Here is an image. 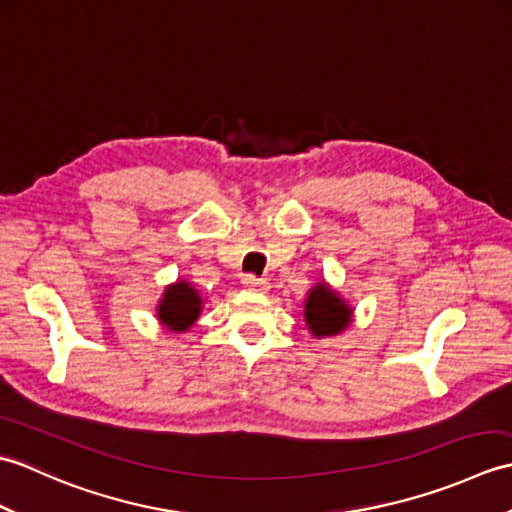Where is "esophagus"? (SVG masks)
I'll return each mask as SVG.
<instances>
[{
  "mask_svg": "<svg viewBox=\"0 0 512 512\" xmlns=\"http://www.w3.org/2000/svg\"><path fill=\"white\" fill-rule=\"evenodd\" d=\"M242 284L250 292H266L268 290V281L266 279H257L255 275H244Z\"/></svg>",
  "mask_w": 512,
  "mask_h": 512,
  "instance_id": "1",
  "label": "esophagus"
}]
</instances>
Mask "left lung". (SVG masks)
<instances>
[{
	"label": "left lung",
	"instance_id": "left-lung-1",
	"mask_svg": "<svg viewBox=\"0 0 512 512\" xmlns=\"http://www.w3.org/2000/svg\"><path fill=\"white\" fill-rule=\"evenodd\" d=\"M303 317H306L310 332L321 339V336L343 332L352 321V308L350 303L339 297V292H334L325 281H321L308 292Z\"/></svg>",
	"mask_w": 512,
	"mask_h": 512
}]
</instances>
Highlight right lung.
Wrapping results in <instances>:
<instances>
[{"mask_svg": "<svg viewBox=\"0 0 512 512\" xmlns=\"http://www.w3.org/2000/svg\"><path fill=\"white\" fill-rule=\"evenodd\" d=\"M202 312V297L189 281L167 286L158 303V319L171 332H187Z\"/></svg>", "mask_w": 512, "mask_h": 512, "instance_id": "right-lung-1", "label": "right lung"}]
</instances>
